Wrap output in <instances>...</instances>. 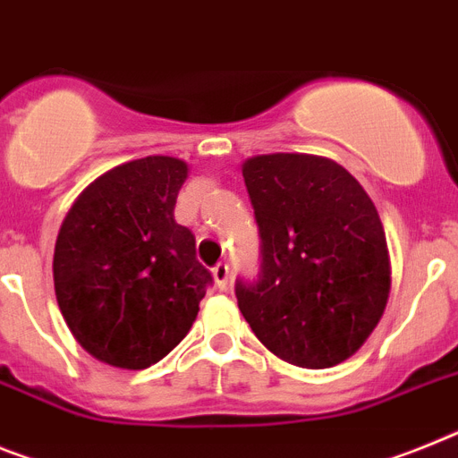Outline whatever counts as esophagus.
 Wrapping results in <instances>:
<instances>
[{
  "mask_svg": "<svg viewBox=\"0 0 458 458\" xmlns=\"http://www.w3.org/2000/svg\"><path fill=\"white\" fill-rule=\"evenodd\" d=\"M213 276H215V283H217V287L226 289V284H229V276H232V273H229V264H225V261L215 264Z\"/></svg>",
  "mask_w": 458,
  "mask_h": 458,
  "instance_id": "obj_1",
  "label": "esophagus"
}]
</instances>
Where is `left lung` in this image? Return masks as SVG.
<instances>
[{"mask_svg":"<svg viewBox=\"0 0 458 458\" xmlns=\"http://www.w3.org/2000/svg\"><path fill=\"white\" fill-rule=\"evenodd\" d=\"M259 229V273L236 277L238 308L276 357L329 369L380 322L389 252L380 215L341 164L261 155L243 164Z\"/></svg>","mask_w":458,"mask_h":458,"instance_id":"left-lung-1","label":"left lung"}]
</instances>
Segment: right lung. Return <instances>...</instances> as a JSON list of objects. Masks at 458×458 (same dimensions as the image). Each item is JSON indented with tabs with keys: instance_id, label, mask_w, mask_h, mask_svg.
<instances>
[{
	"instance_id": "add662e5",
	"label": "right lung",
	"mask_w": 458,
	"mask_h": 458,
	"mask_svg": "<svg viewBox=\"0 0 458 458\" xmlns=\"http://www.w3.org/2000/svg\"><path fill=\"white\" fill-rule=\"evenodd\" d=\"M187 164L146 157L115 166L78 197L57 233V303L99 361L140 370L182 341L213 276L194 233L174 220Z\"/></svg>"
}]
</instances>
